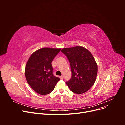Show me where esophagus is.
I'll return each mask as SVG.
<instances>
[{
    "label": "esophagus",
    "mask_w": 125,
    "mask_h": 125,
    "mask_svg": "<svg viewBox=\"0 0 125 125\" xmlns=\"http://www.w3.org/2000/svg\"><path fill=\"white\" fill-rule=\"evenodd\" d=\"M59 78H60V79H63V76H62H62H60V77H59Z\"/></svg>",
    "instance_id": "34e87169"
}]
</instances>
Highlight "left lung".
Wrapping results in <instances>:
<instances>
[{
    "instance_id": "obj_1",
    "label": "left lung",
    "mask_w": 125,
    "mask_h": 125,
    "mask_svg": "<svg viewBox=\"0 0 125 125\" xmlns=\"http://www.w3.org/2000/svg\"><path fill=\"white\" fill-rule=\"evenodd\" d=\"M61 51L68 59L71 78L66 82L72 92H86L94 84L97 73V65L90 52L82 46L64 48Z\"/></svg>"
}]
</instances>
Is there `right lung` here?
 I'll use <instances>...</instances> for the list:
<instances>
[{"instance_id": "right-lung-1", "label": "right lung", "mask_w": 125, "mask_h": 125, "mask_svg": "<svg viewBox=\"0 0 125 125\" xmlns=\"http://www.w3.org/2000/svg\"><path fill=\"white\" fill-rule=\"evenodd\" d=\"M60 48H42L30 56L25 69L28 84L36 92L47 95L53 91L60 79L54 76L52 62Z\"/></svg>"}]
</instances>
